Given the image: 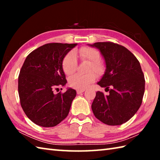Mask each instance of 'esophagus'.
Here are the masks:
<instances>
[{"instance_id":"1","label":"esophagus","mask_w":160,"mask_h":160,"mask_svg":"<svg viewBox=\"0 0 160 160\" xmlns=\"http://www.w3.org/2000/svg\"><path fill=\"white\" fill-rule=\"evenodd\" d=\"M76 92H77V94H80L81 93H82L83 92H85V90H77Z\"/></svg>"}]
</instances>
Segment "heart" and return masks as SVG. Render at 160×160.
<instances>
[{"instance_id": "heart-1", "label": "heart", "mask_w": 160, "mask_h": 160, "mask_svg": "<svg viewBox=\"0 0 160 160\" xmlns=\"http://www.w3.org/2000/svg\"><path fill=\"white\" fill-rule=\"evenodd\" d=\"M75 54L81 61L90 62L88 71H93L97 75H102L104 71V64L101 61V54L94 48L83 47L75 51ZM77 58L73 52L68 53L62 61V68L66 75H71L76 71ZM95 74L92 72L88 74H76L70 78L69 85L72 88L84 90L95 80Z\"/></svg>"}]
</instances>
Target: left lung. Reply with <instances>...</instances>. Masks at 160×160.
Here are the masks:
<instances>
[{"label": "left lung", "instance_id": "obj_1", "mask_svg": "<svg viewBox=\"0 0 160 160\" xmlns=\"http://www.w3.org/2000/svg\"><path fill=\"white\" fill-rule=\"evenodd\" d=\"M89 46L98 48L104 56L106 71L97 84L109 91V95L97 92L92 104L94 115L107 125H121L135 115L142 104L145 78L141 66L133 54L121 45L107 42Z\"/></svg>", "mask_w": 160, "mask_h": 160}]
</instances>
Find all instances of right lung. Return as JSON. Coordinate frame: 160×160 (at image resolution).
Segmentation results:
<instances>
[{
	"mask_svg": "<svg viewBox=\"0 0 160 160\" xmlns=\"http://www.w3.org/2000/svg\"><path fill=\"white\" fill-rule=\"evenodd\" d=\"M77 44L50 43L29 54L18 77V93L26 116L38 126L53 127L67 117L76 91L55 94L53 88L67 82L62 68L64 56Z\"/></svg>",
	"mask_w": 160,
	"mask_h": 160,
	"instance_id": "add662e5",
	"label": "right lung"
}]
</instances>
